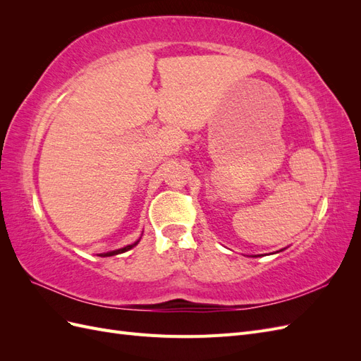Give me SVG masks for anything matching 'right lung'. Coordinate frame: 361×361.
Segmentation results:
<instances>
[{"instance_id":"right-lung-1","label":"right lung","mask_w":361,"mask_h":361,"mask_svg":"<svg viewBox=\"0 0 361 361\" xmlns=\"http://www.w3.org/2000/svg\"><path fill=\"white\" fill-rule=\"evenodd\" d=\"M138 243H140V239H138L137 243H134V244L126 245V247H123V248L114 250V251H108V253H102V255H99V256H102V257H108V256H116V255H120V253H125V251H128V250H130V248H133V247H135Z\"/></svg>"}]
</instances>
